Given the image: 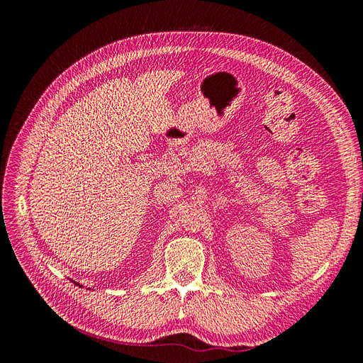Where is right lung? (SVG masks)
Segmentation results:
<instances>
[{
	"mask_svg": "<svg viewBox=\"0 0 363 363\" xmlns=\"http://www.w3.org/2000/svg\"><path fill=\"white\" fill-rule=\"evenodd\" d=\"M74 283H75V281H74ZM75 284H77V286H80V288H82V284H79V283H75Z\"/></svg>",
	"mask_w": 363,
	"mask_h": 363,
	"instance_id": "add662e5",
	"label": "right lung"
}]
</instances>
